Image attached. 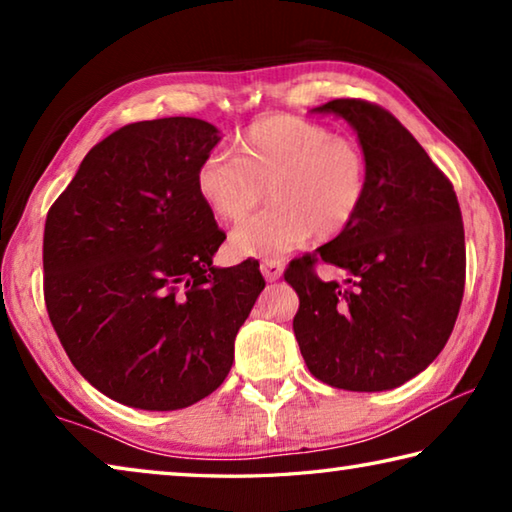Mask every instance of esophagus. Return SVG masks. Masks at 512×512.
Listing matches in <instances>:
<instances>
[{
	"label": "esophagus",
	"instance_id": "esophagus-1",
	"mask_svg": "<svg viewBox=\"0 0 512 512\" xmlns=\"http://www.w3.org/2000/svg\"><path fill=\"white\" fill-rule=\"evenodd\" d=\"M259 271H262V275L266 277V282H275L282 277L284 264L280 262V259H264V262L259 264Z\"/></svg>",
	"mask_w": 512,
	"mask_h": 512
}]
</instances>
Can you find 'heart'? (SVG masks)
I'll use <instances>...</instances> for the list:
<instances>
[{"label": "heart", "instance_id": "b5f03b06", "mask_svg": "<svg viewBox=\"0 0 512 512\" xmlns=\"http://www.w3.org/2000/svg\"><path fill=\"white\" fill-rule=\"evenodd\" d=\"M235 155L212 151L198 162L196 194L214 216L239 221L262 201L271 205L230 235L239 255L277 257L314 235L350 228L368 196V162L348 137L300 117H268L237 137Z\"/></svg>", "mask_w": 512, "mask_h": 512}]
</instances>
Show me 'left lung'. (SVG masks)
I'll list each match as a JSON object with an SVG mask.
<instances>
[{"mask_svg": "<svg viewBox=\"0 0 512 512\" xmlns=\"http://www.w3.org/2000/svg\"><path fill=\"white\" fill-rule=\"evenodd\" d=\"M314 112L354 128L368 196L350 228L284 273L300 298L293 334L316 379L343 391H391L420 375L454 329L465 287L461 207L445 173L388 110L334 99ZM316 261L346 277L323 283Z\"/></svg>", "mask_w": 512, "mask_h": 512, "instance_id": "8db88e82", "label": "left lung"}]
</instances>
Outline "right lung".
<instances>
[{"mask_svg": "<svg viewBox=\"0 0 512 512\" xmlns=\"http://www.w3.org/2000/svg\"><path fill=\"white\" fill-rule=\"evenodd\" d=\"M219 140L194 117L128 124L92 146L47 214L51 325L74 368L133 409L216 391L266 284L253 259L212 266L225 235L194 176Z\"/></svg>", "mask_w": 512, "mask_h": 512, "instance_id": "right-lung-1", "label": "right lung"}]
</instances>
